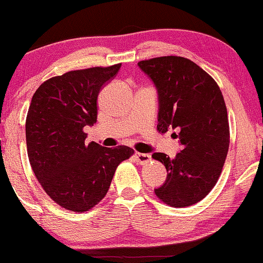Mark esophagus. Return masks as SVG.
<instances>
[{"mask_svg":"<svg viewBox=\"0 0 263 263\" xmlns=\"http://www.w3.org/2000/svg\"><path fill=\"white\" fill-rule=\"evenodd\" d=\"M135 161L139 163V164H146V163H148L151 161V156L147 155V153H140V152H136L135 153Z\"/></svg>","mask_w":263,"mask_h":263,"instance_id":"34e87169","label":"esophagus"}]
</instances>
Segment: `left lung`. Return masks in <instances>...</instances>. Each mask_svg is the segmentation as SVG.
<instances>
[{"instance_id":"obj_1","label":"left lung","mask_w":263,"mask_h":263,"mask_svg":"<svg viewBox=\"0 0 263 263\" xmlns=\"http://www.w3.org/2000/svg\"><path fill=\"white\" fill-rule=\"evenodd\" d=\"M159 95L157 130H179L182 151L152 158L165 166L166 181L156 196L173 208H186L209 194L222 173L230 147V124L220 87L209 73L183 57L166 55L139 61Z\"/></svg>"}]
</instances>
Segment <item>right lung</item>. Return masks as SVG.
Wrapping results in <instances>:
<instances>
[{
    "instance_id": "right-lung-1",
    "label": "right lung",
    "mask_w": 263,
    "mask_h": 263,
    "mask_svg": "<svg viewBox=\"0 0 263 263\" xmlns=\"http://www.w3.org/2000/svg\"><path fill=\"white\" fill-rule=\"evenodd\" d=\"M122 64L73 70L44 81L26 116V147L36 179L64 209L86 213L106 196L116 169L134 155L128 146L87 144L83 128L98 118L101 87Z\"/></svg>"
}]
</instances>
